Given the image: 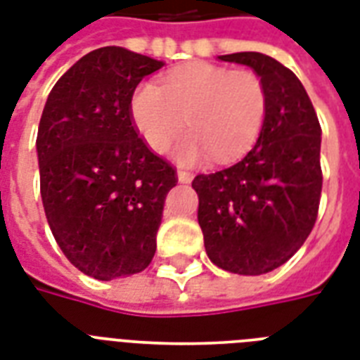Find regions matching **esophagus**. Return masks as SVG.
<instances>
[{
  "label": "esophagus",
  "instance_id": "34e87169",
  "mask_svg": "<svg viewBox=\"0 0 360 360\" xmlns=\"http://www.w3.org/2000/svg\"><path fill=\"white\" fill-rule=\"evenodd\" d=\"M177 179H179V183H191L194 179V174L186 172V169H177Z\"/></svg>",
  "mask_w": 360,
  "mask_h": 360
}]
</instances>
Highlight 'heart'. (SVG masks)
<instances>
[{"instance_id": "obj_1", "label": "heart", "mask_w": 360, "mask_h": 360, "mask_svg": "<svg viewBox=\"0 0 360 360\" xmlns=\"http://www.w3.org/2000/svg\"><path fill=\"white\" fill-rule=\"evenodd\" d=\"M267 114V93L252 70L222 65L192 63L169 72L164 86L143 82L130 98V117L153 151H166L185 127L175 157L196 162L213 153L228 162L248 151L262 132Z\"/></svg>"}]
</instances>
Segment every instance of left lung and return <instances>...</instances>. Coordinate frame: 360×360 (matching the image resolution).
I'll return each instance as SVG.
<instances>
[{
    "label": "left lung",
    "instance_id": "8db88e82",
    "mask_svg": "<svg viewBox=\"0 0 360 360\" xmlns=\"http://www.w3.org/2000/svg\"><path fill=\"white\" fill-rule=\"evenodd\" d=\"M250 67L267 93L256 143L239 162L192 181L209 259L256 276L284 265L310 236L321 196V127L301 80L259 52L219 56Z\"/></svg>",
    "mask_w": 360,
    "mask_h": 360
}]
</instances>
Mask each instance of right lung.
Wrapping results in <instances>:
<instances>
[{
  "label": "right lung",
  "instance_id": "obj_1",
  "mask_svg": "<svg viewBox=\"0 0 360 360\" xmlns=\"http://www.w3.org/2000/svg\"><path fill=\"white\" fill-rule=\"evenodd\" d=\"M164 61L104 46L78 59L42 110L37 157L41 198L56 243L97 280L143 271L157 250L175 169L138 138L130 98Z\"/></svg>",
  "mask_w": 360,
  "mask_h": 360
}]
</instances>
